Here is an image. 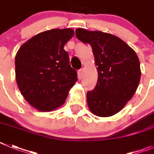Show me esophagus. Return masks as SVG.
Listing matches in <instances>:
<instances>
[{
  "instance_id": "1",
  "label": "esophagus",
  "mask_w": 154,
  "mask_h": 154,
  "mask_svg": "<svg viewBox=\"0 0 154 154\" xmlns=\"http://www.w3.org/2000/svg\"><path fill=\"white\" fill-rule=\"evenodd\" d=\"M83 72H84V70L83 69H80V70L77 71V74H78V78L81 79L83 76Z\"/></svg>"
}]
</instances>
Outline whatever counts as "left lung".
<instances>
[{
  "label": "left lung",
  "mask_w": 154,
  "mask_h": 154,
  "mask_svg": "<svg viewBox=\"0 0 154 154\" xmlns=\"http://www.w3.org/2000/svg\"><path fill=\"white\" fill-rule=\"evenodd\" d=\"M77 39L91 44L97 66L95 88L87 94L91 111L98 117H110L132 98L140 80V66L135 51L120 38L101 31L78 28Z\"/></svg>",
  "instance_id": "obj_1"
}]
</instances>
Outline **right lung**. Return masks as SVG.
<instances>
[{
	"label": "right lung",
	"mask_w": 154,
	"mask_h": 154,
	"mask_svg": "<svg viewBox=\"0 0 154 154\" xmlns=\"http://www.w3.org/2000/svg\"><path fill=\"white\" fill-rule=\"evenodd\" d=\"M74 31L53 29L34 36L22 45L15 57V74L20 93L32 106L51 111L67 99L77 80L63 49Z\"/></svg>",
	"instance_id": "1"
}]
</instances>
